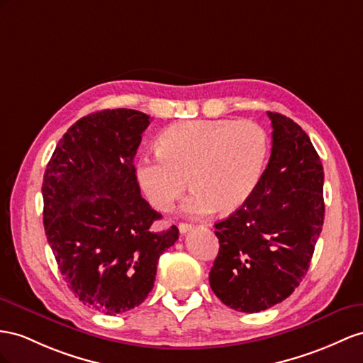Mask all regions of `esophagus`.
Returning a JSON list of instances; mask_svg holds the SVG:
<instances>
[{"label":"esophagus","instance_id":"esophagus-1","mask_svg":"<svg viewBox=\"0 0 363 363\" xmlns=\"http://www.w3.org/2000/svg\"><path fill=\"white\" fill-rule=\"evenodd\" d=\"M190 230H193V225L191 224H179V231H181V235H185L187 233V231H190Z\"/></svg>","mask_w":363,"mask_h":363}]
</instances>
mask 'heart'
Instances as JSON below:
<instances>
[{
    "label": "heart",
    "mask_w": 363,
    "mask_h": 363,
    "mask_svg": "<svg viewBox=\"0 0 363 363\" xmlns=\"http://www.w3.org/2000/svg\"><path fill=\"white\" fill-rule=\"evenodd\" d=\"M157 152L138 162V179L157 210H169L187 190L191 218L219 208L231 213L255 193L270 153V139L253 121L193 119L173 124L157 138Z\"/></svg>",
    "instance_id": "b5f03b06"
}]
</instances>
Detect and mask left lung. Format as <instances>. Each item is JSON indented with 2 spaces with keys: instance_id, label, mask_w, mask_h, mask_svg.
Wrapping results in <instances>:
<instances>
[{
  "instance_id": "1",
  "label": "left lung",
  "mask_w": 363,
  "mask_h": 363,
  "mask_svg": "<svg viewBox=\"0 0 363 363\" xmlns=\"http://www.w3.org/2000/svg\"><path fill=\"white\" fill-rule=\"evenodd\" d=\"M272 156L255 193L215 224L210 286L227 306L259 313L282 302L308 272L322 231L323 167L301 125L268 111Z\"/></svg>"
}]
</instances>
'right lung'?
<instances>
[{
    "label": "right lung",
    "mask_w": 363,
    "mask_h": 363,
    "mask_svg": "<svg viewBox=\"0 0 363 363\" xmlns=\"http://www.w3.org/2000/svg\"><path fill=\"white\" fill-rule=\"evenodd\" d=\"M150 116L101 110L73 124L55 148L43 181L44 230L60 272L79 301L110 315L152 291L160 256L178 240L141 196L133 157Z\"/></svg>",
    "instance_id": "right-lung-1"
}]
</instances>
